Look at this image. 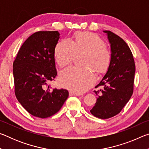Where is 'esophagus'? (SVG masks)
I'll return each mask as SVG.
<instances>
[{
  "label": "esophagus",
  "mask_w": 149,
  "mask_h": 149,
  "mask_svg": "<svg viewBox=\"0 0 149 149\" xmlns=\"http://www.w3.org/2000/svg\"><path fill=\"white\" fill-rule=\"evenodd\" d=\"M69 95H70V96H79L80 95L79 94H78V93L72 92V91H70Z\"/></svg>",
  "instance_id": "34e87169"
}]
</instances>
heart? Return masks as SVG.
<instances>
[{"instance_id":"heart-1","label":"heart","mask_w":149,"mask_h":149,"mask_svg":"<svg viewBox=\"0 0 149 149\" xmlns=\"http://www.w3.org/2000/svg\"><path fill=\"white\" fill-rule=\"evenodd\" d=\"M79 52H85L83 65L85 66H70L61 72L59 76L62 87L78 93L85 91L95 84V75L92 69L99 73L105 72L112 59L110 51L99 35L84 31L77 33L74 41L65 39L58 42L54 49L55 61L63 68L70 64L75 53Z\"/></svg>"}]
</instances>
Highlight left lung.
<instances>
[{"label":"left lung","instance_id":"1","mask_svg":"<svg viewBox=\"0 0 149 149\" xmlns=\"http://www.w3.org/2000/svg\"><path fill=\"white\" fill-rule=\"evenodd\" d=\"M110 44L112 59L107 74L97 87V102L90 112L94 116L108 119L117 115L129 101L133 92L135 72L134 59L130 47L118 35L104 31Z\"/></svg>","mask_w":149,"mask_h":149}]
</instances>
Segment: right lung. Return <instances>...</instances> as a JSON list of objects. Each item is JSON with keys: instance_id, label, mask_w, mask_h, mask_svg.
<instances>
[{"instance_id": "right-lung-1", "label": "right lung", "mask_w": 149, "mask_h": 149, "mask_svg": "<svg viewBox=\"0 0 149 149\" xmlns=\"http://www.w3.org/2000/svg\"><path fill=\"white\" fill-rule=\"evenodd\" d=\"M58 31H38L26 39L13 63L15 95L29 114L46 118L58 112L69 95L66 89H51L57 75L54 49Z\"/></svg>"}]
</instances>
